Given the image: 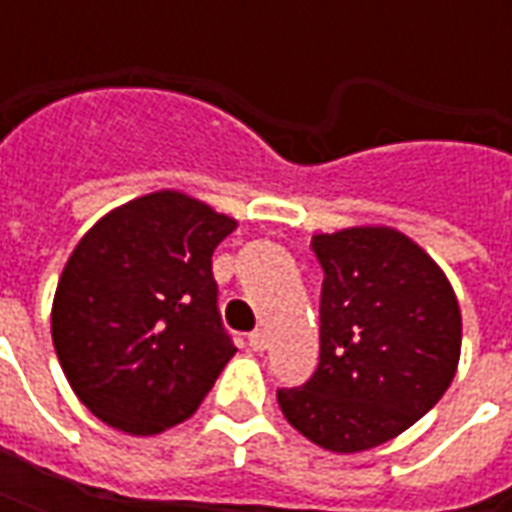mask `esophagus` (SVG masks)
Segmentation results:
<instances>
[{
  "label": "esophagus",
  "instance_id": "34e87169",
  "mask_svg": "<svg viewBox=\"0 0 512 512\" xmlns=\"http://www.w3.org/2000/svg\"><path fill=\"white\" fill-rule=\"evenodd\" d=\"M249 348L252 351H266L268 348V334L263 329H257V332L249 334Z\"/></svg>",
  "mask_w": 512,
  "mask_h": 512
}]
</instances>
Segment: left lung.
I'll return each mask as SVG.
<instances>
[{
	"instance_id": "obj_1",
	"label": "left lung",
	"mask_w": 512,
	"mask_h": 512,
	"mask_svg": "<svg viewBox=\"0 0 512 512\" xmlns=\"http://www.w3.org/2000/svg\"><path fill=\"white\" fill-rule=\"evenodd\" d=\"M323 268L321 362L282 414L329 452L373 450L425 417L461 359V307L439 263L384 224L312 235Z\"/></svg>"
}]
</instances>
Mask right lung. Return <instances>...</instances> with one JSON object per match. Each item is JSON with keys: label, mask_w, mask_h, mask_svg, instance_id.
<instances>
[{"label": "right lung", "mask_w": 512, "mask_h": 512, "mask_svg": "<svg viewBox=\"0 0 512 512\" xmlns=\"http://www.w3.org/2000/svg\"><path fill=\"white\" fill-rule=\"evenodd\" d=\"M238 222L161 189L101 216L68 257L51 340L68 384L109 428L156 436L189 419L235 345L211 255Z\"/></svg>", "instance_id": "1"}]
</instances>
